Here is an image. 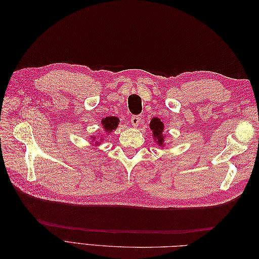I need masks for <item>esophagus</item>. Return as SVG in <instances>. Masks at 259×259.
I'll list each match as a JSON object with an SVG mask.
<instances>
[{"label":"esophagus","mask_w":259,"mask_h":259,"mask_svg":"<svg viewBox=\"0 0 259 259\" xmlns=\"http://www.w3.org/2000/svg\"><path fill=\"white\" fill-rule=\"evenodd\" d=\"M140 121H142V116H140V115H134V116H132L131 124L133 125V127H137L138 124L140 123Z\"/></svg>","instance_id":"esophagus-1"}]
</instances>
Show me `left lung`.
<instances>
[{"label":"left lung","instance_id":"left-lung-1","mask_svg":"<svg viewBox=\"0 0 259 259\" xmlns=\"http://www.w3.org/2000/svg\"><path fill=\"white\" fill-rule=\"evenodd\" d=\"M149 127H150L152 132V137L156 145H159L161 148L165 146L164 144V139H165L166 135H164V124L159 119V117H153L149 124Z\"/></svg>","mask_w":259,"mask_h":259}]
</instances>
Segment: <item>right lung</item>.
<instances>
[{
    "label": "right lung",
    "instance_id": "1",
    "mask_svg": "<svg viewBox=\"0 0 259 259\" xmlns=\"http://www.w3.org/2000/svg\"><path fill=\"white\" fill-rule=\"evenodd\" d=\"M119 117L116 116H106L104 117L103 120H101V126H103V132H104V136L100 134V136H91V144L92 146H98L100 144V142H103V139L106 136H108L109 134H111V133L116 130L117 125H119Z\"/></svg>",
    "mask_w": 259,
    "mask_h": 259
}]
</instances>
